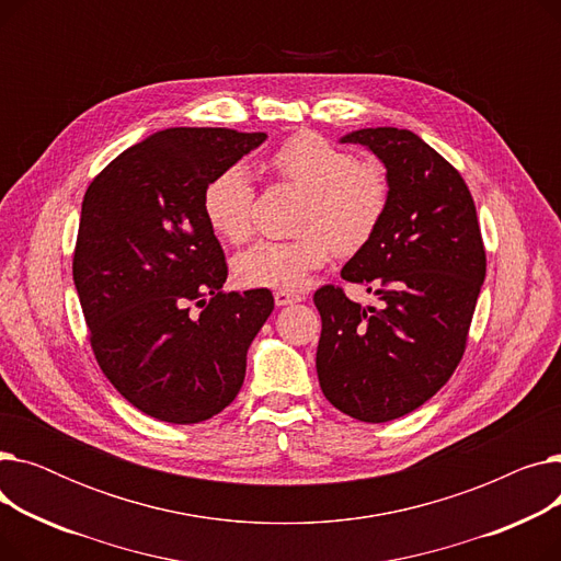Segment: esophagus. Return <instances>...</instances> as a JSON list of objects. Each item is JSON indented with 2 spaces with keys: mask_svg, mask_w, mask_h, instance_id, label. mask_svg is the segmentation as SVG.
<instances>
[{
  "mask_svg": "<svg viewBox=\"0 0 561 561\" xmlns=\"http://www.w3.org/2000/svg\"><path fill=\"white\" fill-rule=\"evenodd\" d=\"M302 300H305L302 293H293V290H286V288H279V290H275V305H277V307L296 305V302H302Z\"/></svg>",
  "mask_w": 561,
  "mask_h": 561,
  "instance_id": "obj_1",
  "label": "esophagus"
}]
</instances>
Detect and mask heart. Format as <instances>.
<instances>
[{
  "instance_id": "obj_1",
  "label": "heart",
  "mask_w": 561,
  "mask_h": 561,
  "mask_svg": "<svg viewBox=\"0 0 561 561\" xmlns=\"http://www.w3.org/2000/svg\"><path fill=\"white\" fill-rule=\"evenodd\" d=\"M279 186L302 191L298 236L261 241L233 259V277L248 288H302L332 252L347 256L370 243L391 202V180L379 159H355L313 131L288 136L265 159ZM256 188L239 165L218 172L202 193L209 227L231 245L254 233Z\"/></svg>"
}]
</instances>
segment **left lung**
<instances>
[{
    "instance_id": "obj_1",
    "label": "left lung",
    "mask_w": 561,
    "mask_h": 561,
    "mask_svg": "<svg viewBox=\"0 0 561 561\" xmlns=\"http://www.w3.org/2000/svg\"><path fill=\"white\" fill-rule=\"evenodd\" d=\"M343 142L370 147L391 180L385 220L341 271L381 305L362 307L341 286H320L316 370L343 414L387 423L419 409L457 370L486 250L463 176L414 131L359 129Z\"/></svg>"
}]
</instances>
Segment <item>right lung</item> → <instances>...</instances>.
<instances>
[{"instance_id": "1", "label": "right lung", "mask_w": 561, "mask_h": 561, "mask_svg": "<svg viewBox=\"0 0 561 561\" xmlns=\"http://www.w3.org/2000/svg\"><path fill=\"white\" fill-rule=\"evenodd\" d=\"M263 140L227 127L165 129L85 188L72 277L88 341L117 393L147 416L199 423L243 387L248 347L275 300L268 288H222L227 261L202 193Z\"/></svg>"}]
</instances>
